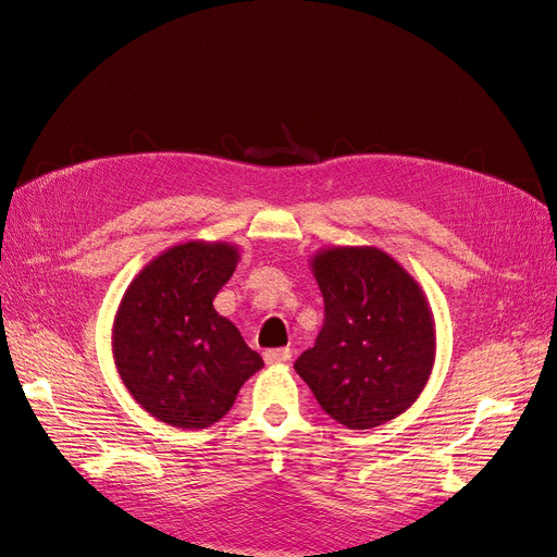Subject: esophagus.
<instances>
[{
	"instance_id": "34e87169",
	"label": "esophagus",
	"mask_w": 557,
	"mask_h": 557,
	"mask_svg": "<svg viewBox=\"0 0 557 557\" xmlns=\"http://www.w3.org/2000/svg\"><path fill=\"white\" fill-rule=\"evenodd\" d=\"M263 360H265L268 364L289 362V360H292V348H273V350H265V352H263Z\"/></svg>"
}]
</instances>
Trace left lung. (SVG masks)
Segmentation results:
<instances>
[{
    "mask_svg": "<svg viewBox=\"0 0 557 557\" xmlns=\"http://www.w3.org/2000/svg\"><path fill=\"white\" fill-rule=\"evenodd\" d=\"M312 273L324 324L294 362L298 376L326 414L352 431L400 417L435 362V322L419 282L374 247L324 249Z\"/></svg>",
    "mask_w": 557,
    "mask_h": 557,
    "instance_id": "1",
    "label": "left lung"
}]
</instances>
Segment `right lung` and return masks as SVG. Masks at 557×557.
Here are the masks:
<instances>
[{
	"instance_id": "1",
	"label": "right lung",
	"mask_w": 557,
	"mask_h": 557,
	"mask_svg": "<svg viewBox=\"0 0 557 557\" xmlns=\"http://www.w3.org/2000/svg\"><path fill=\"white\" fill-rule=\"evenodd\" d=\"M237 261L227 242H183L152 259L124 292L112 355L126 391L154 419L176 428L216 423L263 367L213 308Z\"/></svg>"
}]
</instances>
